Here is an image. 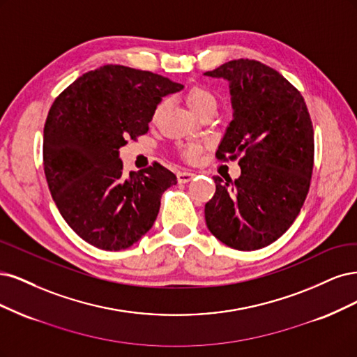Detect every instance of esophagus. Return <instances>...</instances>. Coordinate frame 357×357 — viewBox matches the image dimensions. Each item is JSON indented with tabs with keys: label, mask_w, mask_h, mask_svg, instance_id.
<instances>
[{
	"label": "esophagus",
	"mask_w": 357,
	"mask_h": 357,
	"mask_svg": "<svg viewBox=\"0 0 357 357\" xmlns=\"http://www.w3.org/2000/svg\"><path fill=\"white\" fill-rule=\"evenodd\" d=\"M194 172L191 170H182V172H178V181L181 183H185V182H190L192 178H194Z\"/></svg>",
	"instance_id": "obj_1"
}]
</instances>
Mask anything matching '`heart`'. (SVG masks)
Returning <instances> with one entry per match:
<instances>
[{"label":"heart","instance_id":"b5f03b06","mask_svg":"<svg viewBox=\"0 0 357 357\" xmlns=\"http://www.w3.org/2000/svg\"><path fill=\"white\" fill-rule=\"evenodd\" d=\"M185 102H187V107L191 109V112L195 114V116H199L202 111L208 109V108H216V98L213 96L211 90H208L206 87H202V86H195V87L190 89L188 93L185 95ZM166 107H167L166 100H162L158 103L153 112L154 121L160 116H162ZM199 151H200L199 145H188L185 149H183V153H185V155L191 160L197 157Z\"/></svg>","mask_w":357,"mask_h":357}]
</instances>
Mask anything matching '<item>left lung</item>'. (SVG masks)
Listing matches in <instances>:
<instances>
[{"mask_svg": "<svg viewBox=\"0 0 357 357\" xmlns=\"http://www.w3.org/2000/svg\"><path fill=\"white\" fill-rule=\"evenodd\" d=\"M204 75L225 79L231 95L233 120L216 157L243 154L234 182L213 176L206 225L233 249L266 248L286 233L307 197L314 158L312 119L300 91L261 62L229 61Z\"/></svg>", "mask_w": 357, "mask_h": 357, "instance_id": "left-lung-1", "label": "left lung"}]
</instances>
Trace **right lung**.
Returning <instances> with one entry per match:
<instances>
[{"instance_id": "add662e5", "label": "right lung", "mask_w": 357, "mask_h": 357, "mask_svg": "<svg viewBox=\"0 0 357 357\" xmlns=\"http://www.w3.org/2000/svg\"><path fill=\"white\" fill-rule=\"evenodd\" d=\"M182 89L149 71L103 65L53 102L43 139L45 179L66 224L91 246L128 249L154 225L176 175L158 163L124 175L120 148L145 135L158 103Z\"/></svg>"}]
</instances>
